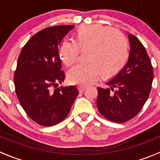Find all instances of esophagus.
Wrapping results in <instances>:
<instances>
[{
	"label": "esophagus",
	"mask_w": 160,
	"mask_h": 160,
	"mask_svg": "<svg viewBox=\"0 0 160 160\" xmlns=\"http://www.w3.org/2000/svg\"><path fill=\"white\" fill-rule=\"evenodd\" d=\"M86 87L85 86H79L78 87V90L79 91H80V93H82V92L84 91L85 90H86Z\"/></svg>",
	"instance_id": "esophagus-1"
}]
</instances>
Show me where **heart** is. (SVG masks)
I'll return each mask as SVG.
<instances>
[{
    "label": "heart",
    "instance_id": "obj_1",
    "mask_svg": "<svg viewBox=\"0 0 160 160\" xmlns=\"http://www.w3.org/2000/svg\"><path fill=\"white\" fill-rule=\"evenodd\" d=\"M80 49H86L87 61L68 72L67 79L72 84H90L99 74L103 78L113 77L122 70L128 59V45L125 36L102 25H81L76 31L74 41L62 42L59 56L65 67L75 63Z\"/></svg>",
    "mask_w": 160,
    "mask_h": 160
}]
</instances>
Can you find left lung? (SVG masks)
<instances>
[{
	"label": "left lung",
	"mask_w": 160,
	"mask_h": 160,
	"mask_svg": "<svg viewBox=\"0 0 160 160\" xmlns=\"http://www.w3.org/2000/svg\"><path fill=\"white\" fill-rule=\"evenodd\" d=\"M128 62L117 75L106 82L109 88H98V111L117 123L130 120L141 111L149 98L153 80L152 67L146 49L135 35L128 34ZM114 88H116L114 91Z\"/></svg>",
	"instance_id": "obj_1"
}]
</instances>
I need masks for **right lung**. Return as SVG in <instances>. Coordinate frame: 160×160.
Instances as JSON below:
<instances>
[{
  "instance_id": "obj_1",
  "label": "right lung",
  "mask_w": 160,
  "mask_h": 160,
  "mask_svg": "<svg viewBox=\"0 0 160 160\" xmlns=\"http://www.w3.org/2000/svg\"><path fill=\"white\" fill-rule=\"evenodd\" d=\"M74 25L46 28L34 35L22 48L14 83L21 105L31 119L52 126L68 115L79 94L75 86L60 87L65 79L58 47Z\"/></svg>"
}]
</instances>
